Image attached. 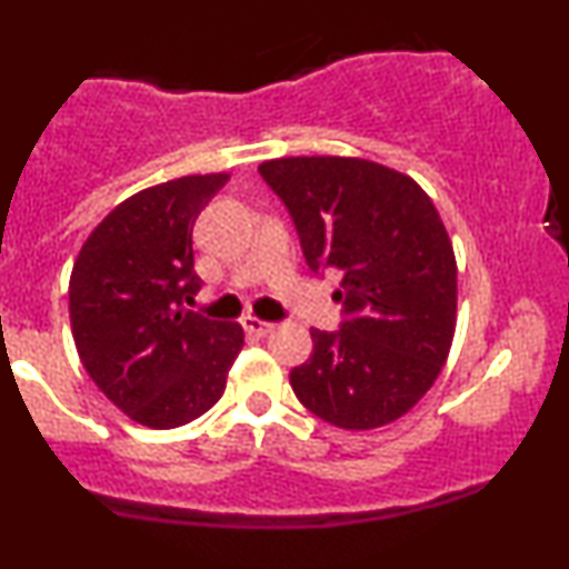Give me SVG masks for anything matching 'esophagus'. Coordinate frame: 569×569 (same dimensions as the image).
Returning <instances> with one entry per match:
<instances>
[{
	"instance_id": "34e87169",
	"label": "esophagus",
	"mask_w": 569,
	"mask_h": 569,
	"mask_svg": "<svg viewBox=\"0 0 569 569\" xmlns=\"http://www.w3.org/2000/svg\"><path fill=\"white\" fill-rule=\"evenodd\" d=\"M243 326H246L248 335H257V337L270 335V331L276 329V326H272L270 321H262V318H257V316H246L243 318Z\"/></svg>"
}]
</instances>
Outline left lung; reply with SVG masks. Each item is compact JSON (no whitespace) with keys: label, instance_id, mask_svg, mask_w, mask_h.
<instances>
[{"label":"left lung","instance_id":"left-lung-1","mask_svg":"<svg viewBox=\"0 0 569 569\" xmlns=\"http://www.w3.org/2000/svg\"><path fill=\"white\" fill-rule=\"evenodd\" d=\"M259 173L289 208L310 270L339 276L345 305L335 335L310 329L293 393L337 428L388 426L428 393L455 339L457 262L433 200L363 158H278Z\"/></svg>","mask_w":569,"mask_h":569}]
</instances>
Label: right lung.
Wrapping results in <instances>:
<instances>
[{
  "mask_svg": "<svg viewBox=\"0 0 569 569\" xmlns=\"http://www.w3.org/2000/svg\"><path fill=\"white\" fill-rule=\"evenodd\" d=\"M230 173L181 176L130 194L88 234L69 278V318L90 380L139 426L206 415L227 388L243 326L189 312L200 291L192 227Z\"/></svg>",
  "mask_w": 569,
  "mask_h": 569,
  "instance_id": "1",
  "label": "right lung"
}]
</instances>
